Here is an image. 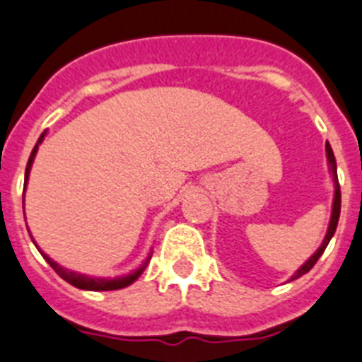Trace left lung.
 <instances>
[{"label":"left lung","mask_w":362,"mask_h":362,"mask_svg":"<svg viewBox=\"0 0 362 362\" xmlns=\"http://www.w3.org/2000/svg\"><path fill=\"white\" fill-rule=\"evenodd\" d=\"M326 158H327V167H329V175H331V180H333V204H331V217H329V224H327V232L326 235H324V241H322V245L318 247V250L313 254L311 257H309L305 263H303L302 267H300L296 272H294L293 276H291L289 281H293V279H298L300 276L308 274L309 270L315 267V263L318 261V257L324 254V250H326V247L329 245L331 238H333V233H335L337 230V224H339V217H341V186H339V178H337V162H335V154H333V151H331V145L326 144Z\"/></svg>","instance_id":"8db88e82"}]
</instances>
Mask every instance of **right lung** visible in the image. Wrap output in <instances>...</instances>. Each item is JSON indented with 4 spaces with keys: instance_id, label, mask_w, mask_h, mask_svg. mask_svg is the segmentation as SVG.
Returning a JSON list of instances; mask_svg holds the SVG:
<instances>
[{
    "instance_id": "obj_1",
    "label": "right lung",
    "mask_w": 362,
    "mask_h": 362,
    "mask_svg": "<svg viewBox=\"0 0 362 362\" xmlns=\"http://www.w3.org/2000/svg\"><path fill=\"white\" fill-rule=\"evenodd\" d=\"M45 138V132L44 134L38 138V141H36L35 148H33L31 156H29V162H27V169H25V187H27V180H29V173H31V167H33V162H35V156L36 153H38V145L44 141ZM33 239V238H31ZM33 243H35V239H33ZM36 245V243H35ZM36 248H38V245H36ZM40 250V248H38ZM40 254L44 256V259L49 263L51 267H53V270L57 272V274L60 276L62 279H66L69 285H73V287H77V289H83V291H117V289H123V287H129L130 284H134L136 279L139 278V276L144 274L145 267L148 265V261H151V256H153V252L148 254L147 259L144 261V265L139 267V269H136L134 272H130V274H124V276H117V278H93V276H88V274H81V272H75V270H69L66 269V267L59 265L57 261L51 259L45 252L40 250Z\"/></svg>"
}]
</instances>
